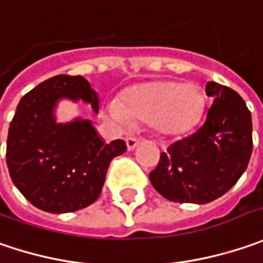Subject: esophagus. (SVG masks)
<instances>
[{
  "mask_svg": "<svg viewBox=\"0 0 263 263\" xmlns=\"http://www.w3.org/2000/svg\"><path fill=\"white\" fill-rule=\"evenodd\" d=\"M141 143V138H135V137H129V138H126V147H128V150L131 152L134 150L138 144Z\"/></svg>",
  "mask_w": 263,
  "mask_h": 263,
  "instance_id": "34e87169",
  "label": "esophagus"
}]
</instances>
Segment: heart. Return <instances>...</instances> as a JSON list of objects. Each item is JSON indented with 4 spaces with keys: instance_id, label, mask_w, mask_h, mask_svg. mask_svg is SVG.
I'll use <instances>...</instances> for the list:
<instances>
[{
    "instance_id": "obj_1",
    "label": "heart",
    "mask_w": 263,
    "mask_h": 263,
    "mask_svg": "<svg viewBox=\"0 0 263 263\" xmlns=\"http://www.w3.org/2000/svg\"><path fill=\"white\" fill-rule=\"evenodd\" d=\"M204 104L206 98L200 86L157 79L131 86L123 92L122 101L107 100L104 113L119 128H128L132 119H138L148 122L160 135L175 137L196 126Z\"/></svg>"
}]
</instances>
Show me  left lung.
Returning a JSON list of instances; mask_svg holds the SVG:
<instances>
[{"instance_id":"8db88e82","label":"left lung","mask_w":263,"mask_h":263,"mask_svg":"<svg viewBox=\"0 0 263 263\" xmlns=\"http://www.w3.org/2000/svg\"><path fill=\"white\" fill-rule=\"evenodd\" d=\"M213 97L199 129L160 154L150 182L165 199L204 204L238 181L252 156V115L234 89L206 84Z\"/></svg>"}]
</instances>
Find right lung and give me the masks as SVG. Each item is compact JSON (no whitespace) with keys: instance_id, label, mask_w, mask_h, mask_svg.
Instances as JSON below:
<instances>
[{"instance_id":"obj_1","label":"right lung","mask_w":263,"mask_h":263,"mask_svg":"<svg viewBox=\"0 0 263 263\" xmlns=\"http://www.w3.org/2000/svg\"><path fill=\"white\" fill-rule=\"evenodd\" d=\"M84 101L98 113L100 100L84 76L57 74L20 98L8 128L7 166L14 185L41 211L67 213L92 204L110 162L126 152L123 140L110 144L92 122H57L59 101Z\"/></svg>"}]
</instances>
